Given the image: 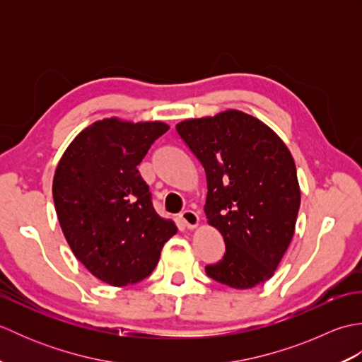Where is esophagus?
<instances>
[{
	"label": "esophagus",
	"mask_w": 362,
	"mask_h": 362,
	"mask_svg": "<svg viewBox=\"0 0 362 362\" xmlns=\"http://www.w3.org/2000/svg\"><path fill=\"white\" fill-rule=\"evenodd\" d=\"M180 221L187 228H196L199 226V214L193 210H185L180 214Z\"/></svg>",
	"instance_id": "1"
}]
</instances>
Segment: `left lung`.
Here are the masks:
<instances>
[{"instance_id":"obj_1","label":"left lung","mask_w":362,"mask_h":362,"mask_svg":"<svg viewBox=\"0 0 362 362\" xmlns=\"http://www.w3.org/2000/svg\"><path fill=\"white\" fill-rule=\"evenodd\" d=\"M206 175L204 211L226 253L205 272L235 289L267 281L294 236L297 169L286 144L255 117L226 110L175 126Z\"/></svg>"}]
</instances>
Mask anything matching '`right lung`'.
<instances>
[{
	"mask_svg": "<svg viewBox=\"0 0 362 362\" xmlns=\"http://www.w3.org/2000/svg\"><path fill=\"white\" fill-rule=\"evenodd\" d=\"M169 129L161 121L104 118L86 127L54 173L52 197L66 243L96 279L112 286L141 281L177 233L152 206L136 166Z\"/></svg>",
	"mask_w": 362,
	"mask_h": 362,
	"instance_id": "obj_1",
	"label": "right lung"
}]
</instances>
